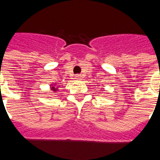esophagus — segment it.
I'll list each match as a JSON object with an SVG mask.
<instances>
[{
    "instance_id": "esophagus-1",
    "label": "esophagus",
    "mask_w": 160,
    "mask_h": 160,
    "mask_svg": "<svg viewBox=\"0 0 160 160\" xmlns=\"http://www.w3.org/2000/svg\"><path fill=\"white\" fill-rule=\"evenodd\" d=\"M75 78H76V79H82V76H81V75H76V76H75Z\"/></svg>"
}]
</instances>
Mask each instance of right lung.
I'll return each mask as SVG.
<instances>
[{
    "label": "right lung",
    "mask_w": 160,
    "mask_h": 160,
    "mask_svg": "<svg viewBox=\"0 0 160 160\" xmlns=\"http://www.w3.org/2000/svg\"><path fill=\"white\" fill-rule=\"evenodd\" d=\"M52 90H54V91H56V90H57V89H56L55 88H52Z\"/></svg>",
    "instance_id": "obj_1"
}]
</instances>
